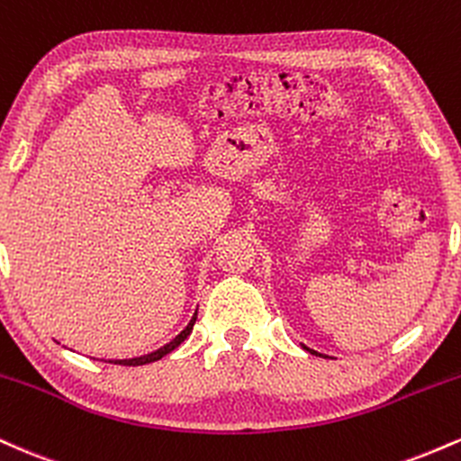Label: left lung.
Segmentation results:
<instances>
[{
    "label": "left lung",
    "mask_w": 461,
    "mask_h": 461,
    "mask_svg": "<svg viewBox=\"0 0 461 461\" xmlns=\"http://www.w3.org/2000/svg\"><path fill=\"white\" fill-rule=\"evenodd\" d=\"M301 347H303L305 351H308V353H312V356H321V353H319V351H314V348H310V347H305V345H301Z\"/></svg>",
    "instance_id": "8db88e82"
}]
</instances>
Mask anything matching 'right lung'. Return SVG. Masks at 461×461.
I'll return each instance as SVG.
<instances>
[{
    "label": "right lung",
    "mask_w": 461,
    "mask_h": 461,
    "mask_svg": "<svg viewBox=\"0 0 461 461\" xmlns=\"http://www.w3.org/2000/svg\"><path fill=\"white\" fill-rule=\"evenodd\" d=\"M194 321H197V310H194L193 319H190L188 325L184 327V330L179 331L177 336L173 338L171 342H167V345H164V347L156 348V351L147 353V356H140V357H128V359H105V362H108V364H121V366H142V364H151V362H158V359H162L164 356H167V353H171L173 348H177L179 345H182L184 340H186V338L190 336V331H193V325H194Z\"/></svg>",
    "instance_id": "obj_1"
}]
</instances>
